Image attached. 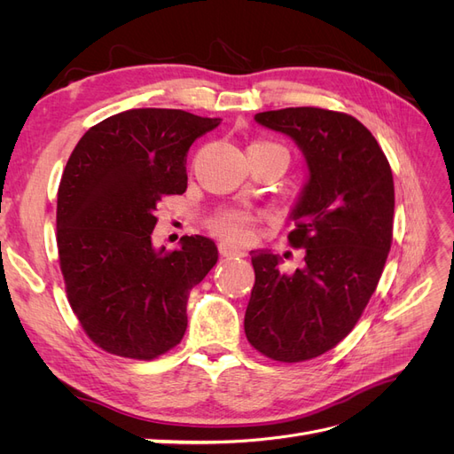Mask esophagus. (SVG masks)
Instances as JSON below:
<instances>
[{"instance_id":"obj_1","label":"esophagus","mask_w":454,"mask_h":454,"mask_svg":"<svg viewBox=\"0 0 454 454\" xmlns=\"http://www.w3.org/2000/svg\"><path fill=\"white\" fill-rule=\"evenodd\" d=\"M219 254L223 257H244L246 252L237 248V246H232L229 242H219Z\"/></svg>"}]
</instances>
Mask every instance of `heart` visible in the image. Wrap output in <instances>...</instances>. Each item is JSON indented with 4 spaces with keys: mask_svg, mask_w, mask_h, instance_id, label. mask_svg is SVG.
<instances>
[{
    "mask_svg": "<svg viewBox=\"0 0 454 454\" xmlns=\"http://www.w3.org/2000/svg\"><path fill=\"white\" fill-rule=\"evenodd\" d=\"M255 217L244 210H227L214 217L212 229L219 237H223L231 242L244 244L252 239Z\"/></svg>",
    "mask_w": 454,
    "mask_h": 454,
    "instance_id": "1",
    "label": "heart"
}]
</instances>
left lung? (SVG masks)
Returning <instances> with one entry per match:
<instances>
[{
    "label": "left lung",
    "mask_w": 454,
    "mask_h": 454,
    "mask_svg": "<svg viewBox=\"0 0 454 454\" xmlns=\"http://www.w3.org/2000/svg\"><path fill=\"white\" fill-rule=\"evenodd\" d=\"M254 119L292 138L305 159L287 237L305 248V265L284 272L280 255L250 252L244 332L269 358L303 362L345 339L375 292L392 244V170L375 136L347 114L286 107Z\"/></svg>",
    "instance_id": "1"
}]
</instances>
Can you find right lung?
<instances>
[{
  "label": "right lung",
  "instance_id": "add662e5",
  "mask_svg": "<svg viewBox=\"0 0 454 454\" xmlns=\"http://www.w3.org/2000/svg\"><path fill=\"white\" fill-rule=\"evenodd\" d=\"M182 109L140 107L85 132L67 160L57 242L67 301L87 335L122 358L151 360L187 329L189 292L217 261L208 237L155 248L157 204L187 189L185 155L219 125Z\"/></svg>",
  "mask_w": 454,
  "mask_h": 454
}]
</instances>
